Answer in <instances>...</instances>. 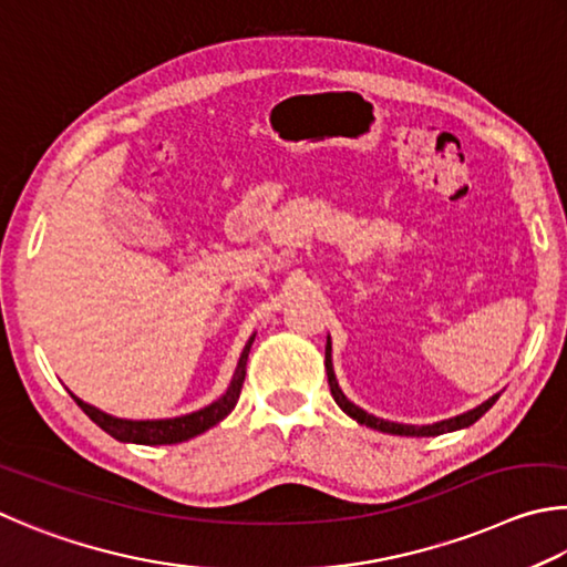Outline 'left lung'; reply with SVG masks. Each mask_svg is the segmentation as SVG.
Returning <instances> with one entry per match:
<instances>
[{"label":"left lung","mask_w":567,"mask_h":567,"mask_svg":"<svg viewBox=\"0 0 567 567\" xmlns=\"http://www.w3.org/2000/svg\"><path fill=\"white\" fill-rule=\"evenodd\" d=\"M326 375H329V385H331V395L333 401L341 405L343 413H349L353 421H359L361 425H369L373 431H383V433H393V435H441V433H451V431H458L465 429V425H471L481 419V415L491 409V405L498 401V395H493L485 403H481L478 409H473L463 415H455L451 421H441V423H433V425H403V423H391V421H383V419H375V415L365 413L359 405H353L349 399H346L343 391L339 389V383H336V375H333V365H331V339L326 341Z\"/></svg>","instance_id":"1"}]
</instances>
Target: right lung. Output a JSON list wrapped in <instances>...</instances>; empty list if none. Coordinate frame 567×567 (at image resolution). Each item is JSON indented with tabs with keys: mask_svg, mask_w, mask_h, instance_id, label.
<instances>
[{
	"mask_svg": "<svg viewBox=\"0 0 567 567\" xmlns=\"http://www.w3.org/2000/svg\"><path fill=\"white\" fill-rule=\"evenodd\" d=\"M254 336L248 339L246 349L238 359L234 381L228 385V391L218 399L216 403L206 405V409L182 415V419H168V421H122L114 419V415H106L102 411H96L94 405H89L84 401H79L76 395L72 399L76 401L79 409H82L89 419H92L99 429L106 431L112 439L124 441V443H142V445H172V443H182L194 439V435L204 433L216 425L218 421H224L228 413L234 411V405L241 395V385H244V375H246V361H248V351H251Z\"/></svg>",
	"mask_w": 567,
	"mask_h": 567,
	"instance_id": "1",
	"label": "right lung"
}]
</instances>
